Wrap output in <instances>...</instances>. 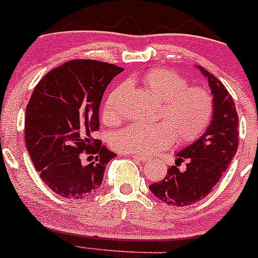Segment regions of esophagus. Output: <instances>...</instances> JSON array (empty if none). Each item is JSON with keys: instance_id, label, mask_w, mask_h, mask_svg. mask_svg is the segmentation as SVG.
Instances as JSON below:
<instances>
[{"instance_id": "1", "label": "esophagus", "mask_w": 258, "mask_h": 258, "mask_svg": "<svg viewBox=\"0 0 258 258\" xmlns=\"http://www.w3.org/2000/svg\"><path fill=\"white\" fill-rule=\"evenodd\" d=\"M132 156L134 159H138V160H140V161H147V160H149L148 156L142 155V154H132Z\"/></svg>"}]
</instances>
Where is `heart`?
Instances as JSON below:
<instances>
[{
  "label": "heart",
  "mask_w": 258,
  "mask_h": 258,
  "mask_svg": "<svg viewBox=\"0 0 258 258\" xmlns=\"http://www.w3.org/2000/svg\"><path fill=\"white\" fill-rule=\"evenodd\" d=\"M144 88L160 100L153 124H132L113 138V147L123 153L148 155L169 147L172 140L186 144L204 134L214 116L215 102L210 90L188 86L185 77L169 68H155L139 78ZM123 87H116L108 94L103 105V120L108 125L120 121Z\"/></svg>",
  "instance_id": "obj_1"
}]
</instances>
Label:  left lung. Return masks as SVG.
<instances>
[{
  "label": "left lung",
  "instance_id": "1",
  "mask_svg": "<svg viewBox=\"0 0 258 258\" xmlns=\"http://www.w3.org/2000/svg\"><path fill=\"white\" fill-rule=\"evenodd\" d=\"M200 68L208 77L214 94L215 110L210 125L200 139L177 153L176 166L168 169L161 181L149 185L151 192L168 205L188 206L209 195L220 181L238 148V115L235 102L224 84L210 72ZM187 161V169L177 166Z\"/></svg>",
  "mask_w": 258,
  "mask_h": 258
}]
</instances>
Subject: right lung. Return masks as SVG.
<instances>
[{
    "label": "right lung",
    "instance_id": "obj_1",
    "mask_svg": "<svg viewBox=\"0 0 258 258\" xmlns=\"http://www.w3.org/2000/svg\"><path fill=\"white\" fill-rule=\"evenodd\" d=\"M121 72L110 63L73 59L48 72L32 93L26 145L42 181L62 198L78 200L99 188L115 156L94 133L103 93Z\"/></svg>",
    "mask_w": 258,
    "mask_h": 258
}]
</instances>
